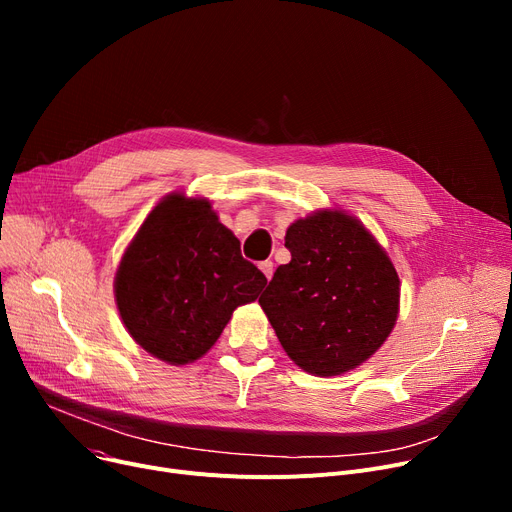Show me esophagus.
Segmentation results:
<instances>
[{
    "label": "esophagus",
    "instance_id": "34e87169",
    "mask_svg": "<svg viewBox=\"0 0 512 512\" xmlns=\"http://www.w3.org/2000/svg\"><path fill=\"white\" fill-rule=\"evenodd\" d=\"M259 270L263 272V276L267 280H272V276H274V261H261L259 263Z\"/></svg>",
    "mask_w": 512,
    "mask_h": 512
}]
</instances>
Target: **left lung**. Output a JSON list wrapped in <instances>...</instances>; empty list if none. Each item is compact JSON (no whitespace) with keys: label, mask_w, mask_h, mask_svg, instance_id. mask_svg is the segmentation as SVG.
I'll return each mask as SVG.
<instances>
[{"label":"left lung","mask_w":512,"mask_h":512,"mask_svg":"<svg viewBox=\"0 0 512 512\" xmlns=\"http://www.w3.org/2000/svg\"><path fill=\"white\" fill-rule=\"evenodd\" d=\"M292 259L261 294L286 355L313 375L355 369L384 344L398 315V274L351 215L319 211L286 230Z\"/></svg>","instance_id":"left-lung-1"}]
</instances>
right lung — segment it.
<instances>
[{"mask_svg":"<svg viewBox=\"0 0 512 512\" xmlns=\"http://www.w3.org/2000/svg\"><path fill=\"white\" fill-rule=\"evenodd\" d=\"M265 284L209 201L172 193L128 245L114 288L130 336L153 357L186 365L209 351L232 311L255 301Z\"/></svg>","mask_w":512,"mask_h":512,"instance_id":"right-lung-1","label":"right lung"}]
</instances>
